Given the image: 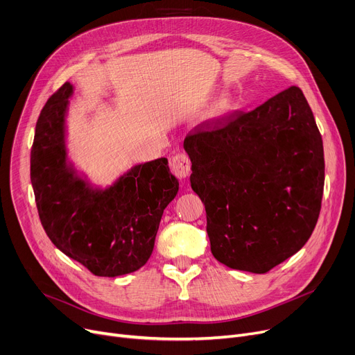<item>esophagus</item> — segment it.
I'll return each instance as SVG.
<instances>
[{"label": "esophagus", "mask_w": 355, "mask_h": 355, "mask_svg": "<svg viewBox=\"0 0 355 355\" xmlns=\"http://www.w3.org/2000/svg\"><path fill=\"white\" fill-rule=\"evenodd\" d=\"M170 165L173 168V171L175 173V175H178L180 178L187 177L191 171V161L189 158V155L185 153H178L175 154L171 159H170Z\"/></svg>", "instance_id": "esophagus-1"}]
</instances>
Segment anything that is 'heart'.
<instances>
[{
    "mask_svg": "<svg viewBox=\"0 0 355 355\" xmlns=\"http://www.w3.org/2000/svg\"><path fill=\"white\" fill-rule=\"evenodd\" d=\"M232 107V98L229 95H221L216 102V114H225Z\"/></svg>",
    "mask_w": 355,
    "mask_h": 355,
    "instance_id": "obj_1",
    "label": "heart"
}]
</instances>
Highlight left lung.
I'll return each instance as SVG.
<instances>
[{"mask_svg": "<svg viewBox=\"0 0 355 355\" xmlns=\"http://www.w3.org/2000/svg\"><path fill=\"white\" fill-rule=\"evenodd\" d=\"M184 148L220 263L266 273L304 248L320 217L325 162L300 87L197 125Z\"/></svg>", "mask_w": 355, "mask_h": 355, "instance_id": "8db88e82", "label": "left lung"}]
</instances>
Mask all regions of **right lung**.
<instances>
[{
	"instance_id": "obj_1",
	"label": "right lung",
	"mask_w": 355,
	"mask_h": 355,
	"mask_svg": "<svg viewBox=\"0 0 355 355\" xmlns=\"http://www.w3.org/2000/svg\"><path fill=\"white\" fill-rule=\"evenodd\" d=\"M64 83L46 102L35 123L30 177L37 211L53 245L95 276H121L142 268L153 253L164 209L178 191L168 161L135 166L105 193L74 180L63 144Z\"/></svg>"
}]
</instances>
